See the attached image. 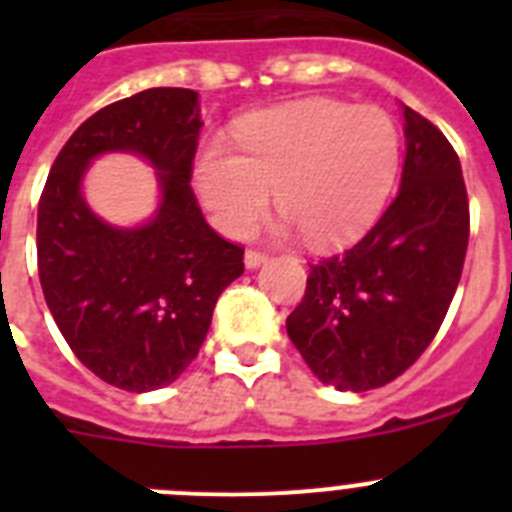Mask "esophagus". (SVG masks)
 <instances>
[{
	"label": "esophagus",
	"instance_id": "obj_1",
	"mask_svg": "<svg viewBox=\"0 0 512 512\" xmlns=\"http://www.w3.org/2000/svg\"><path fill=\"white\" fill-rule=\"evenodd\" d=\"M266 259H269V256H266V253H261V251H246V269H259L261 264H266Z\"/></svg>",
	"mask_w": 512,
	"mask_h": 512
}]
</instances>
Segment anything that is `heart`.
<instances>
[{"instance_id":"obj_1","label":"heart","mask_w":512,"mask_h":512,"mask_svg":"<svg viewBox=\"0 0 512 512\" xmlns=\"http://www.w3.org/2000/svg\"><path fill=\"white\" fill-rule=\"evenodd\" d=\"M235 146L210 140L194 161L202 205L230 238L256 228L274 189L282 230H302L315 248L346 246L377 223L400 171L392 117L330 99L248 117Z\"/></svg>"}]
</instances>
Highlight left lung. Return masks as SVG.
I'll return each mask as SVG.
<instances>
[{
    "label": "left lung",
    "mask_w": 512,
    "mask_h": 512,
    "mask_svg": "<svg viewBox=\"0 0 512 512\" xmlns=\"http://www.w3.org/2000/svg\"><path fill=\"white\" fill-rule=\"evenodd\" d=\"M400 192L354 248L310 264L287 336L323 384L366 392L392 382L436 338L469 243L461 164L433 122L402 104Z\"/></svg>",
    "instance_id": "obj_1"
}]
</instances>
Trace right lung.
I'll return each mask as SVG.
<instances>
[{
	"label": "right lung",
	"mask_w": 512,
	"mask_h": 512,
	"mask_svg": "<svg viewBox=\"0 0 512 512\" xmlns=\"http://www.w3.org/2000/svg\"><path fill=\"white\" fill-rule=\"evenodd\" d=\"M200 94L156 87L107 104L58 153L38 205V274L76 359L112 387H166L200 354L212 310L243 274V248L202 217L189 187ZM133 152L152 164L159 207L133 229L104 224L80 184L94 157Z\"/></svg>",
	"instance_id": "add662e5"
}]
</instances>
